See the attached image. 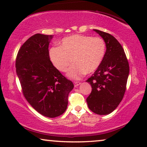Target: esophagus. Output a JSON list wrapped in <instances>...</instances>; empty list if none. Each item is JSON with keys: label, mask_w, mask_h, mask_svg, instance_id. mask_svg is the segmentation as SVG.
<instances>
[{"label": "esophagus", "mask_w": 147, "mask_h": 147, "mask_svg": "<svg viewBox=\"0 0 147 147\" xmlns=\"http://www.w3.org/2000/svg\"><path fill=\"white\" fill-rule=\"evenodd\" d=\"M80 84H81V83H80V82H74V86H75V87H77V86L80 85Z\"/></svg>", "instance_id": "34e87169"}]
</instances>
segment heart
I'll list each match as a JSON object with an SVG mask.
<instances>
[{"mask_svg": "<svg viewBox=\"0 0 147 147\" xmlns=\"http://www.w3.org/2000/svg\"><path fill=\"white\" fill-rule=\"evenodd\" d=\"M106 44L100 37L73 35L63 38L59 47L49 50V57L53 65L61 72L69 68L67 76L79 80L85 74L93 73L100 67L106 54ZM72 61H71V60Z\"/></svg>", "mask_w": 147, "mask_h": 147, "instance_id": "heart-1", "label": "heart"}]
</instances>
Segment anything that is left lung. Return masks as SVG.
I'll use <instances>...</instances> for the list:
<instances>
[{
  "instance_id": "8db88e82",
  "label": "left lung",
  "mask_w": 147,
  "mask_h": 147,
  "mask_svg": "<svg viewBox=\"0 0 147 147\" xmlns=\"http://www.w3.org/2000/svg\"><path fill=\"white\" fill-rule=\"evenodd\" d=\"M94 31L104 39L106 51L101 65L86 80L92 88L86 101L94 113L107 115L117 108L123 98L129 65L123 48L115 37L99 30Z\"/></svg>"
}]
</instances>
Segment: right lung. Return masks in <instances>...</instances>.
<instances>
[{"label":"right lung","mask_w":147,"mask_h":147,"mask_svg":"<svg viewBox=\"0 0 147 147\" xmlns=\"http://www.w3.org/2000/svg\"><path fill=\"white\" fill-rule=\"evenodd\" d=\"M53 35L35 34L18 52L16 71L24 96L34 109L48 118L57 117L67 109L74 84L50 61L49 45Z\"/></svg>","instance_id":"obj_1"}]
</instances>
